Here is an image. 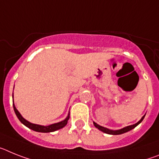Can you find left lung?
<instances>
[{"mask_svg":"<svg viewBox=\"0 0 159 159\" xmlns=\"http://www.w3.org/2000/svg\"><path fill=\"white\" fill-rule=\"evenodd\" d=\"M145 115L143 116V118H142V119L140 120L139 121H138L137 123L136 124H134V125H129V126H126V127L123 128V129H118V130H111V129H107V128H105L103 127V126H101V125H98V124L96 123V122H93V124H94V125L96 126L97 128L98 129H100L101 131H102V132H104V133L106 134H114V135H117V134H123V133H125V132H127V131H129L131 130L132 129H134V127H136L138 125H139L140 122H142V121L143 120V118H144Z\"/></svg>","mask_w":159,"mask_h":159,"instance_id":"8db88e82","label":"left lung"}]
</instances>
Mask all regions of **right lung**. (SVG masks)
<instances>
[{
    "label": "right lung",
    "mask_w": 159,
    "mask_h": 159,
    "mask_svg": "<svg viewBox=\"0 0 159 159\" xmlns=\"http://www.w3.org/2000/svg\"><path fill=\"white\" fill-rule=\"evenodd\" d=\"M13 109H14L15 114H16V117L18 118V119L20 120L21 123L24 124L25 125H26L27 127L30 128V129H33L34 131H37V132H41V133H49V132H53L55 130H57L59 129H61L65 126V125L67 124L68 122V120L70 118V116H68L64 121H60V122H57V123L52 124V125H49L48 126H44V125H36V124L30 123V121H28L27 120L25 119L21 115H20V113L18 112V110H16V107H15L14 104H13Z\"/></svg>",
    "instance_id": "obj_1"
}]
</instances>
